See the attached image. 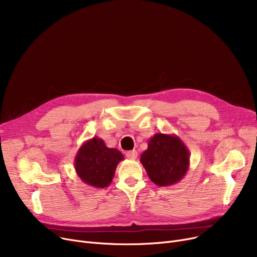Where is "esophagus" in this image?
Wrapping results in <instances>:
<instances>
[{
    "label": "esophagus",
    "mask_w": 257,
    "mask_h": 257,
    "mask_svg": "<svg viewBox=\"0 0 257 257\" xmlns=\"http://www.w3.org/2000/svg\"><path fill=\"white\" fill-rule=\"evenodd\" d=\"M126 156H127V158H129V159H137V157H138V152H137L136 150L128 151V152L126 153Z\"/></svg>",
    "instance_id": "34e87169"
}]
</instances>
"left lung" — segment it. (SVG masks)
<instances>
[{"mask_svg":"<svg viewBox=\"0 0 257 257\" xmlns=\"http://www.w3.org/2000/svg\"><path fill=\"white\" fill-rule=\"evenodd\" d=\"M141 163L152 182L170 186L185 176L190 167V151L177 136L156 133L141 155Z\"/></svg>","mask_w":257,"mask_h":257,"instance_id":"left-lung-1","label":"left lung"}]
</instances>
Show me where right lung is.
<instances>
[{
	"mask_svg": "<svg viewBox=\"0 0 257 257\" xmlns=\"http://www.w3.org/2000/svg\"><path fill=\"white\" fill-rule=\"evenodd\" d=\"M124 155L114 148H108L102 139L94 137L79 148L74 166L79 178L84 183L104 188L113 179L116 166Z\"/></svg>",
	"mask_w": 257,
	"mask_h": 257,
	"instance_id": "obj_1",
	"label": "right lung"
}]
</instances>
